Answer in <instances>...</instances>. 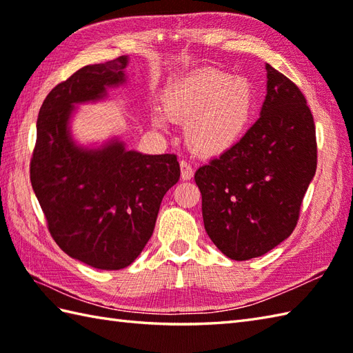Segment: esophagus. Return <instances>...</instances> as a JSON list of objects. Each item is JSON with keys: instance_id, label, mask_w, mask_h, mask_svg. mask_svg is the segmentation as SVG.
Here are the masks:
<instances>
[{"instance_id": "34e87169", "label": "esophagus", "mask_w": 353, "mask_h": 353, "mask_svg": "<svg viewBox=\"0 0 353 353\" xmlns=\"http://www.w3.org/2000/svg\"><path fill=\"white\" fill-rule=\"evenodd\" d=\"M181 176H182L183 181H190V179H192L194 170L188 162H185V161L181 162Z\"/></svg>"}]
</instances>
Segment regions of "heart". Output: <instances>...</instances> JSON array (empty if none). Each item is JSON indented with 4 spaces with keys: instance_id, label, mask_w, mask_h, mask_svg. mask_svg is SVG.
<instances>
[{
    "instance_id": "b5f03b06",
    "label": "heart",
    "mask_w": 353,
    "mask_h": 353,
    "mask_svg": "<svg viewBox=\"0 0 353 353\" xmlns=\"http://www.w3.org/2000/svg\"><path fill=\"white\" fill-rule=\"evenodd\" d=\"M256 110V91L244 77L216 70H200L167 86L162 112L171 121L186 123L191 148L219 156L236 147L250 129ZM152 123L165 129L167 121L153 114Z\"/></svg>"
}]
</instances>
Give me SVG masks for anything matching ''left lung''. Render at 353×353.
Instances as JSON below:
<instances>
[{
	"instance_id": "obj_1",
	"label": "left lung",
	"mask_w": 353,
	"mask_h": 353,
	"mask_svg": "<svg viewBox=\"0 0 353 353\" xmlns=\"http://www.w3.org/2000/svg\"><path fill=\"white\" fill-rule=\"evenodd\" d=\"M267 94L244 139L196 171L205 229L235 261L265 254L294 230L316 174V127L303 94L265 63Z\"/></svg>"
}]
</instances>
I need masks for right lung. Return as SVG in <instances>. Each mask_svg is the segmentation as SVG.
I'll return each mask as SVG.
<instances>
[{
    "instance_id": "1",
    "label": "right lung",
    "mask_w": 353,
    "mask_h": 353,
    "mask_svg": "<svg viewBox=\"0 0 353 353\" xmlns=\"http://www.w3.org/2000/svg\"><path fill=\"white\" fill-rule=\"evenodd\" d=\"M129 56L88 65L43 100L30 181L51 236L99 270H121L144 250L165 194L181 177L174 154H144L114 134L81 144L72 132L80 104L108 100L127 83Z\"/></svg>"
}]
</instances>
